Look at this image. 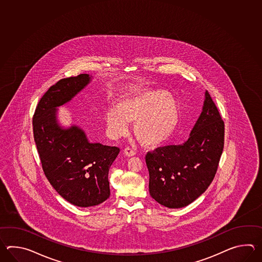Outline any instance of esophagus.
<instances>
[{
	"instance_id": "esophagus-1",
	"label": "esophagus",
	"mask_w": 262,
	"mask_h": 262,
	"mask_svg": "<svg viewBox=\"0 0 262 262\" xmlns=\"http://www.w3.org/2000/svg\"><path fill=\"white\" fill-rule=\"evenodd\" d=\"M123 154L125 155L126 156H134L136 155V152H135V150H132L131 148H129V147H126L124 150H123Z\"/></svg>"
}]
</instances>
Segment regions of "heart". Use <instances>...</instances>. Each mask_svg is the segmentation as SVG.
Listing matches in <instances>:
<instances>
[{"label":"heart","mask_w":262,"mask_h":262,"mask_svg":"<svg viewBox=\"0 0 262 262\" xmlns=\"http://www.w3.org/2000/svg\"><path fill=\"white\" fill-rule=\"evenodd\" d=\"M180 106L168 92L150 89L126 95L120 106L108 107L105 113L107 134L121 137L128 130L129 121H135L133 130L142 145L156 148L166 143L178 125Z\"/></svg>","instance_id":"1"}]
</instances>
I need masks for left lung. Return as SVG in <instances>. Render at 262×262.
Segmentation results:
<instances>
[{
    "label": "left lung",
    "instance_id": "left-lung-1",
    "mask_svg": "<svg viewBox=\"0 0 262 262\" xmlns=\"http://www.w3.org/2000/svg\"><path fill=\"white\" fill-rule=\"evenodd\" d=\"M225 124L208 91L189 139L149 151V191L163 206L178 209L203 194L217 170L224 149Z\"/></svg>",
    "mask_w": 262,
    "mask_h": 262
}]
</instances>
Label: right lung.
<instances>
[{
	"label": "right lung",
	"instance_id": "add662e5",
	"mask_svg": "<svg viewBox=\"0 0 262 262\" xmlns=\"http://www.w3.org/2000/svg\"><path fill=\"white\" fill-rule=\"evenodd\" d=\"M91 79L88 74H80L59 80L42 96L33 118L34 141L46 177L66 201L85 208L110 198L108 170L120 149L91 143L77 125L61 127L57 106L72 100Z\"/></svg>",
	"mask_w": 262,
	"mask_h": 262
}]
</instances>
